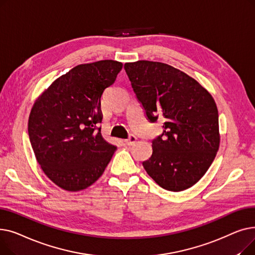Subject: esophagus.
Segmentation results:
<instances>
[{
	"mask_svg": "<svg viewBox=\"0 0 255 255\" xmlns=\"http://www.w3.org/2000/svg\"><path fill=\"white\" fill-rule=\"evenodd\" d=\"M136 140H137V137L134 134H130L129 137L125 140V142L128 145H132V144H134L136 142Z\"/></svg>",
	"mask_w": 255,
	"mask_h": 255,
	"instance_id": "1",
	"label": "esophagus"
}]
</instances>
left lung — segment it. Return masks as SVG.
<instances>
[{
	"instance_id": "8db88e82",
	"label": "left lung",
	"mask_w": 255,
	"mask_h": 255,
	"mask_svg": "<svg viewBox=\"0 0 255 255\" xmlns=\"http://www.w3.org/2000/svg\"><path fill=\"white\" fill-rule=\"evenodd\" d=\"M125 71L145 116L163 121L142 162L163 189L182 191L197 183L219 149L218 111L211 94L179 69L160 62L126 63Z\"/></svg>"
}]
</instances>
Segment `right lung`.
Returning a JSON list of instances; mask_svg holds the SVG:
<instances>
[{
	"label": "right lung",
	"mask_w": 255,
	"mask_h": 255,
	"mask_svg": "<svg viewBox=\"0 0 255 255\" xmlns=\"http://www.w3.org/2000/svg\"><path fill=\"white\" fill-rule=\"evenodd\" d=\"M123 64L103 60L74 67L35 101L28 131L45 175L62 189L79 191L95 183L117 146L101 135V96Z\"/></svg>",
	"instance_id": "add662e5"
}]
</instances>
